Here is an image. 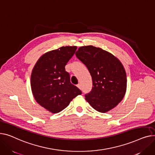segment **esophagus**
I'll use <instances>...</instances> for the list:
<instances>
[{
  "mask_svg": "<svg viewBox=\"0 0 155 155\" xmlns=\"http://www.w3.org/2000/svg\"><path fill=\"white\" fill-rule=\"evenodd\" d=\"M77 87H78L79 89H81V84H78L77 85Z\"/></svg>",
  "mask_w": 155,
  "mask_h": 155,
  "instance_id": "34e87169",
  "label": "esophagus"
}]
</instances>
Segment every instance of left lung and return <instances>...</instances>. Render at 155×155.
Returning <instances> with one entry per match:
<instances>
[{
	"label": "left lung",
	"mask_w": 155,
	"mask_h": 155,
	"mask_svg": "<svg viewBox=\"0 0 155 155\" xmlns=\"http://www.w3.org/2000/svg\"><path fill=\"white\" fill-rule=\"evenodd\" d=\"M76 57L86 65L93 79L92 91L85 99L95 110L106 113L123 99L127 87L125 69L110 52L93 45L81 46Z\"/></svg>",
	"instance_id": "left-lung-1"
}]
</instances>
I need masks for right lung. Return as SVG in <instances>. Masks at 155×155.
<instances>
[{
  "mask_svg": "<svg viewBox=\"0 0 155 155\" xmlns=\"http://www.w3.org/2000/svg\"><path fill=\"white\" fill-rule=\"evenodd\" d=\"M76 46L61 47L45 52L32 69L31 86L38 104L52 113L66 108L81 90L71 83L65 66L74 55Z\"/></svg>",
  "mask_w": 155,
  "mask_h": 155,
  "instance_id": "1",
  "label": "right lung"
}]
</instances>
